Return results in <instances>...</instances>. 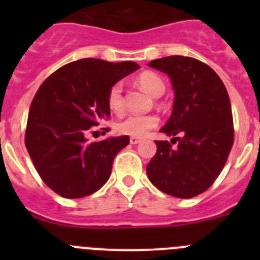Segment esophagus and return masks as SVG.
Segmentation results:
<instances>
[{"mask_svg":"<svg viewBox=\"0 0 260 260\" xmlns=\"http://www.w3.org/2000/svg\"><path fill=\"white\" fill-rule=\"evenodd\" d=\"M130 143H132V144H138V143H141V139H139V138L132 137V138H130Z\"/></svg>","mask_w":260,"mask_h":260,"instance_id":"esophagus-1","label":"esophagus"}]
</instances>
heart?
Returning <instances> with one entry per match:
<instances>
[{
  "label": "heart",
  "mask_w": 260,
  "mask_h": 260,
  "mask_svg": "<svg viewBox=\"0 0 260 260\" xmlns=\"http://www.w3.org/2000/svg\"><path fill=\"white\" fill-rule=\"evenodd\" d=\"M137 83L139 87L150 93L153 98L161 96L165 91V83L161 77H158L155 73L146 71L142 73L137 79ZM108 105L109 109L116 114H121L123 112V96H122V86L119 83L114 84L109 89L108 93ZM158 123V118L155 114H130L121 119L116 125L117 133L122 135H130V137H144L151 128L156 127Z\"/></svg>",
  "instance_id": "b5f03b06"
}]
</instances>
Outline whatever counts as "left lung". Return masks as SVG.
I'll return each instance as SVG.
<instances>
[{"mask_svg":"<svg viewBox=\"0 0 260 260\" xmlns=\"http://www.w3.org/2000/svg\"><path fill=\"white\" fill-rule=\"evenodd\" d=\"M148 66L172 82L173 109L160 132L178 144L173 148L168 141H156L157 151L147 164V176L165 194L192 198L212 185L233 146L228 91L210 66L191 57H164Z\"/></svg>","mask_w":260,"mask_h":260,"instance_id":"left-lung-1","label":"left lung"}]
</instances>
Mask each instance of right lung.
Returning a JSON list of instances; mask_svg holds the SVG:
<instances>
[{
    "instance_id": "1",
    "label": "right lung",
    "mask_w": 260,
    "mask_h": 260,
    "mask_svg": "<svg viewBox=\"0 0 260 260\" xmlns=\"http://www.w3.org/2000/svg\"><path fill=\"white\" fill-rule=\"evenodd\" d=\"M138 69L132 61L83 58L59 68L41 84L29 108L24 142L53 191L83 198L109 180L114 157L130 139L121 135L88 143L86 134L110 116L109 89Z\"/></svg>"
}]
</instances>
